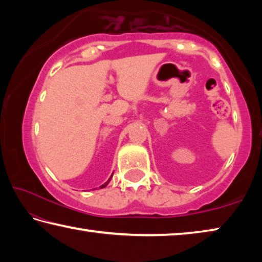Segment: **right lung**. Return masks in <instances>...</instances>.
I'll return each instance as SVG.
<instances>
[{
    "mask_svg": "<svg viewBox=\"0 0 262 262\" xmlns=\"http://www.w3.org/2000/svg\"><path fill=\"white\" fill-rule=\"evenodd\" d=\"M111 178H112V176H111ZM111 178H110V179H108L107 181H106V183H105L104 185H101V186H100V188H104V187H106V186H107V184L110 183V180H111Z\"/></svg>",
    "mask_w": 262,
    "mask_h": 262,
    "instance_id": "add662e5",
    "label": "right lung"
}]
</instances>
